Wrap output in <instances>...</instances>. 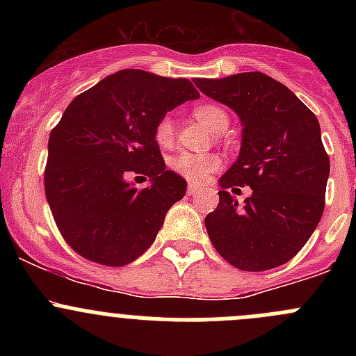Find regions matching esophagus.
<instances>
[{
	"mask_svg": "<svg viewBox=\"0 0 356 356\" xmlns=\"http://www.w3.org/2000/svg\"><path fill=\"white\" fill-rule=\"evenodd\" d=\"M200 191V186H196V184H189L188 186V195L189 196H193V195H196V193Z\"/></svg>",
	"mask_w": 356,
	"mask_h": 356,
	"instance_id": "esophagus-1",
	"label": "esophagus"
}]
</instances>
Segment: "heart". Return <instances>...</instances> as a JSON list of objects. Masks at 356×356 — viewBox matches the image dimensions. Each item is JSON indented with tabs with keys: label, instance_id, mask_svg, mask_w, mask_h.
Wrapping results in <instances>:
<instances>
[{
	"label": "heart",
	"instance_id": "b5f03b06",
	"mask_svg": "<svg viewBox=\"0 0 356 356\" xmlns=\"http://www.w3.org/2000/svg\"><path fill=\"white\" fill-rule=\"evenodd\" d=\"M196 118L203 122L208 129L215 132H224L227 129L229 117L220 106L217 105H200L195 110ZM175 139V125L172 117H163L158 120L155 127V141L160 148H168L172 146ZM220 165V158L213 153H181L175 158H172L170 167L174 168L177 174L186 177L191 182H203L208 179V175L213 174Z\"/></svg>",
	"mask_w": 356,
	"mask_h": 356
}]
</instances>
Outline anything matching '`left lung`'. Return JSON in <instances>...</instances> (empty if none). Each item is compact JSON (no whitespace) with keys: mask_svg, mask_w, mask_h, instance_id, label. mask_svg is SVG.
Listing matches in <instances>:
<instances>
[{"mask_svg":"<svg viewBox=\"0 0 356 356\" xmlns=\"http://www.w3.org/2000/svg\"><path fill=\"white\" fill-rule=\"evenodd\" d=\"M193 82L234 110L243 124L238 161L222 175L218 207L204 217L211 245L239 270L281 267L305 246L324 213L331 163L317 117L261 72ZM245 185L254 193L239 205L227 189L241 192Z\"/></svg>","mask_w":356,"mask_h":356,"instance_id":"left-lung-1","label":"left lung"}]
</instances>
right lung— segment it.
<instances>
[{"label": "right lung", "mask_w": 356, "mask_h": 356, "mask_svg": "<svg viewBox=\"0 0 356 356\" xmlns=\"http://www.w3.org/2000/svg\"><path fill=\"white\" fill-rule=\"evenodd\" d=\"M200 92L188 79L138 68L118 70L81 92L49 134L44 191L67 245L86 260L122 267L141 257L188 182L172 170L155 141L167 111ZM129 173L148 175L138 190Z\"/></svg>", "instance_id": "right-lung-1"}]
</instances>
